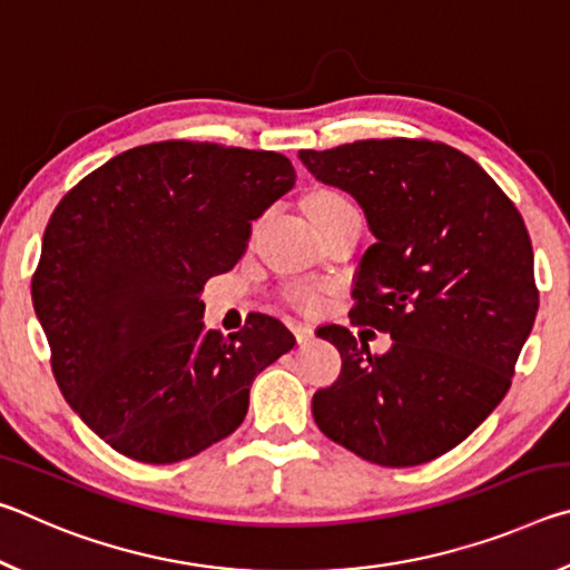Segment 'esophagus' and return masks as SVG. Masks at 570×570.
I'll return each mask as SVG.
<instances>
[{"instance_id":"34e87169","label":"esophagus","mask_w":570,"mask_h":570,"mask_svg":"<svg viewBox=\"0 0 570 570\" xmlns=\"http://www.w3.org/2000/svg\"><path fill=\"white\" fill-rule=\"evenodd\" d=\"M292 332H294L298 344H306V342L314 340V330H312V326H308V324H294Z\"/></svg>"}]
</instances>
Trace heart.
Instances as JSON below:
<instances>
[{"label": "heart", "instance_id": "b5f03b06", "mask_svg": "<svg viewBox=\"0 0 570 570\" xmlns=\"http://www.w3.org/2000/svg\"><path fill=\"white\" fill-rule=\"evenodd\" d=\"M346 210H356V208L350 198L342 196L340 190L322 188V190H314L312 196L306 198V214L314 220V224L316 220H326L332 216L346 214ZM286 302L298 306V308H306V312H312V308H320L322 294H320V288H314L308 284H294L286 288Z\"/></svg>", "mask_w": 570, "mask_h": 570}]
</instances>
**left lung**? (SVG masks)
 <instances>
[{
	"label": "left lung",
	"mask_w": 570,
	"mask_h": 570,
	"mask_svg": "<svg viewBox=\"0 0 570 570\" xmlns=\"http://www.w3.org/2000/svg\"><path fill=\"white\" fill-rule=\"evenodd\" d=\"M298 158L364 208L377 240L350 320L392 336L387 354H372L346 326L316 332L340 350L342 374L314 394V420L382 468L445 455L505 397L533 330L523 216L475 160L438 140H356Z\"/></svg>",
	"instance_id": "left-lung-1"
}]
</instances>
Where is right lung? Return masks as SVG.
<instances>
[{"label": "right lung", "instance_id": "add662e5", "mask_svg": "<svg viewBox=\"0 0 570 570\" xmlns=\"http://www.w3.org/2000/svg\"><path fill=\"white\" fill-rule=\"evenodd\" d=\"M274 150L163 140L85 176L45 228L32 304L57 387L120 455L170 465L228 438L256 374L294 346L268 314L224 340L200 292L292 190Z\"/></svg>", "mask_w": 570, "mask_h": 570}]
</instances>
